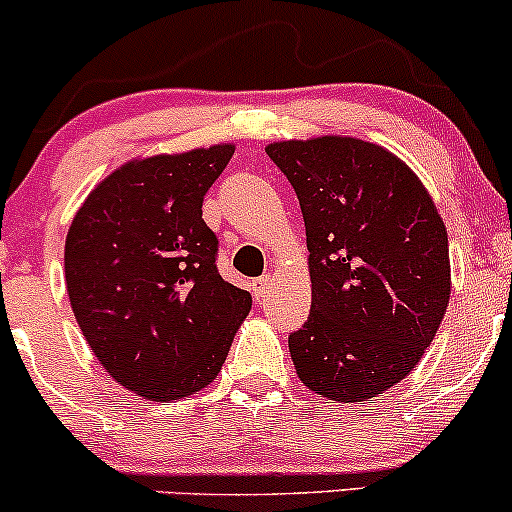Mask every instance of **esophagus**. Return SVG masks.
<instances>
[{"label":"esophagus","instance_id":"1","mask_svg":"<svg viewBox=\"0 0 512 512\" xmlns=\"http://www.w3.org/2000/svg\"><path fill=\"white\" fill-rule=\"evenodd\" d=\"M272 281H274L272 274L260 276V279L252 281V293H255V298H264V296H267L269 289H272Z\"/></svg>","mask_w":512,"mask_h":512}]
</instances>
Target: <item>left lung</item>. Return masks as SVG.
<instances>
[{"label": "left lung", "instance_id": "obj_1", "mask_svg": "<svg viewBox=\"0 0 512 512\" xmlns=\"http://www.w3.org/2000/svg\"><path fill=\"white\" fill-rule=\"evenodd\" d=\"M301 202L310 315L289 337L298 378L368 402L419 366L450 301L448 231L402 158L327 134L264 146Z\"/></svg>", "mask_w": 512, "mask_h": 512}]
</instances>
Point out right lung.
Wrapping results in <instances>:
<instances>
[{"mask_svg":"<svg viewBox=\"0 0 512 512\" xmlns=\"http://www.w3.org/2000/svg\"><path fill=\"white\" fill-rule=\"evenodd\" d=\"M236 146L132 158L84 199L64 243L69 303L105 373L151 402L214 383L252 296L216 272L204 195Z\"/></svg>","mask_w":512,"mask_h":512,"instance_id":"add662e5","label":"right lung"}]
</instances>
